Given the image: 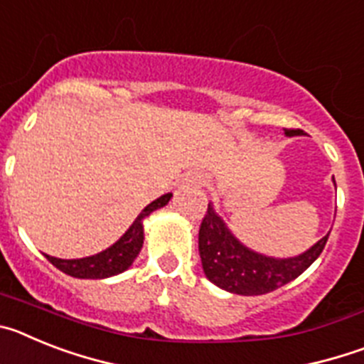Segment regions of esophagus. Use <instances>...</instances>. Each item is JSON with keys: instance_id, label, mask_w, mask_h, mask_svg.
<instances>
[{"instance_id": "esophagus-1", "label": "esophagus", "mask_w": 364, "mask_h": 364, "mask_svg": "<svg viewBox=\"0 0 364 364\" xmlns=\"http://www.w3.org/2000/svg\"><path fill=\"white\" fill-rule=\"evenodd\" d=\"M189 180H191V182H195V184L202 186L205 182V176L202 175V173L195 171V173H189Z\"/></svg>"}]
</instances>
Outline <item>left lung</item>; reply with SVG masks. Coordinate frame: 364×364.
<instances>
[{
	"instance_id": "1",
	"label": "left lung",
	"mask_w": 364,
	"mask_h": 364,
	"mask_svg": "<svg viewBox=\"0 0 364 364\" xmlns=\"http://www.w3.org/2000/svg\"><path fill=\"white\" fill-rule=\"evenodd\" d=\"M284 133L295 136L302 131L284 129ZM328 235L302 255L273 259L242 246L215 213L213 205L208 204L198 231V252L205 277L218 288L237 295H262L288 284L310 268L323 253Z\"/></svg>"
}]
</instances>
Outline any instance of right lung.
Returning <instances> with one entry per match:
<instances>
[{
    "label": "right lung",
    "mask_w": 364,
    "mask_h": 364,
    "mask_svg": "<svg viewBox=\"0 0 364 364\" xmlns=\"http://www.w3.org/2000/svg\"><path fill=\"white\" fill-rule=\"evenodd\" d=\"M171 193H166L160 198H156L154 202H151L149 205H146L142 210V213L138 215L136 220L133 222V226L125 231L124 237H122L118 242L112 244L111 247H107L105 252L96 253L92 257H85V259H56V257L45 255L50 264L56 266L60 272L67 273L70 277L76 279H105L112 277V275H118V273L125 272L133 264V260L136 259V255L142 250L144 244V218L149 213H153L154 210L164 208L167 202L171 200Z\"/></svg>",
    "instance_id": "right-lung-1"
}]
</instances>
